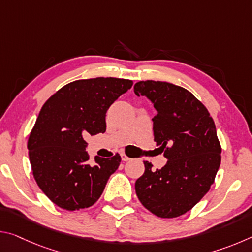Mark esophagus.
I'll list each match as a JSON object with an SVG mask.
<instances>
[{"mask_svg":"<svg viewBox=\"0 0 252 252\" xmlns=\"http://www.w3.org/2000/svg\"><path fill=\"white\" fill-rule=\"evenodd\" d=\"M121 159H122V161H127V160H130V158L127 157L126 153H121Z\"/></svg>","mask_w":252,"mask_h":252,"instance_id":"esophagus-1","label":"esophagus"}]
</instances>
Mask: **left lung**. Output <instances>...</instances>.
<instances>
[{
    "label": "left lung",
    "instance_id": "left-lung-1",
    "mask_svg": "<svg viewBox=\"0 0 252 252\" xmlns=\"http://www.w3.org/2000/svg\"><path fill=\"white\" fill-rule=\"evenodd\" d=\"M134 93L146 95L157 110L152 119L155 141L168 159L157 170L144 161L135 193L153 215L177 218L191 210L215 181L221 162L215 122L206 106L179 85L140 81Z\"/></svg>",
    "mask_w": 252,
    "mask_h": 252
}]
</instances>
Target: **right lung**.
I'll list each match as a JSON object with an SVG mask.
<instances>
[{"label": "right lung", "mask_w": 252, "mask_h": 252, "mask_svg": "<svg viewBox=\"0 0 252 252\" xmlns=\"http://www.w3.org/2000/svg\"><path fill=\"white\" fill-rule=\"evenodd\" d=\"M132 84L118 78L76 80L42 106L29 136V158L37 186L58 207L69 211L91 207L119 168V153L89 161L84 139L104 133L106 111Z\"/></svg>", "instance_id": "add662e5"}]
</instances>
